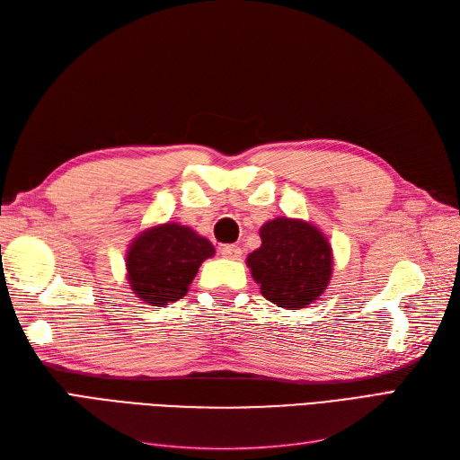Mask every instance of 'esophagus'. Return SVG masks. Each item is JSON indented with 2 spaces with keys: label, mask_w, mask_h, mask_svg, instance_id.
Returning <instances> with one entry per match:
<instances>
[{
  "label": "esophagus",
  "mask_w": 460,
  "mask_h": 460,
  "mask_svg": "<svg viewBox=\"0 0 460 460\" xmlns=\"http://www.w3.org/2000/svg\"><path fill=\"white\" fill-rule=\"evenodd\" d=\"M242 253H243L242 247H238V245H222L220 247V255L226 259H240Z\"/></svg>",
  "instance_id": "esophagus-1"
}]
</instances>
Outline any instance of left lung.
Wrapping results in <instances>:
<instances>
[{"instance_id": "8db88e82", "label": "left lung", "mask_w": 460, "mask_h": 460, "mask_svg": "<svg viewBox=\"0 0 460 460\" xmlns=\"http://www.w3.org/2000/svg\"><path fill=\"white\" fill-rule=\"evenodd\" d=\"M261 247L247 255V269L261 294L288 311H299L324 296L333 272L326 234L303 218L276 217L259 230Z\"/></svg>"}]
</instances>
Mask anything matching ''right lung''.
Returning <instances> with one entry per match:
<instances>
[{"instance_id":"right-lung-1","label":"right lung","mask_w":460,"mask_h":460,"mask_svg":"<svg viewBox=\"0 0 460 460\" xmlns=\"http://www.w3.org/2000/svg\"><path fill=\"white\" fill-rule=\"evenodd\" d=\"M215 255L205 235L180 222L142 230L127 249V280L132 294L153 307L182 299L201 262Z\"/></svg>"}]
</instances>
